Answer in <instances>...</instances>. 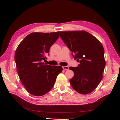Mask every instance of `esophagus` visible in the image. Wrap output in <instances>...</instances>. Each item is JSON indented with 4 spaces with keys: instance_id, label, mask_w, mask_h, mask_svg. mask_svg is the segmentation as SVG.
Returning a JSON list of instances; mask_svg holds the SVG:
<instances>
[{
    "instance_id": "esophagus-1",
    "label": "esophagus",
    "mask_w": 120,
    "mask_h": 120,
    "mask_svg": "<svg viewBox=\"0 0 120 120\" xmlns=\"http://www.w3.org/2000/svg\"><path fill=\"white\" fill-rule=\"evenodd\" d=\"M63 69L64 70H68V66H64L63 67Z\"/></svg>"
}]
</instances>
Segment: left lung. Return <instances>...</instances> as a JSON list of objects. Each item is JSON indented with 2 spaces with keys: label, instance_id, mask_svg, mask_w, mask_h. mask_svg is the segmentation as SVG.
Here are the masks:
<instances>
[{
  "label": "left lung",
  "instance_id": "left-lung-1",
  "mask_svg": "<svg viewBox=\"0 0 120 120\" xmlns=\"http://www.w3.org/2000/svg\"><path fill=\"white\" fill-rule=\"evenodd\" d=\"M60 37L79 62L77 67L69 68L74 72L71 86L79 94L91 93L101 82L106 66L103 45L86 31H60Z\"/></svg>",
  "mask_w": 120,
  "mask_h": 120
}]
</instances>
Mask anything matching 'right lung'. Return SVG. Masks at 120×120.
Wrapping results in <instances>:
<instances>
[{"label":"right lung","instance_id":"right-lung-1","mask_svg":"<svg viewBox=\"0 0 120 120\" xmlns=\"http://www.w3.org/2000/svg\"><path fill=\"white\" fill-rule=\"evenodd\" d=\"M60 37V31L33 32L25 37L17 48L14 56L20 81L27 91L35 96L45 95L52 89L60 66L42 63L51 46Z\"/></svg>","mask_w":120,"mask_h":120}]
</instances>
